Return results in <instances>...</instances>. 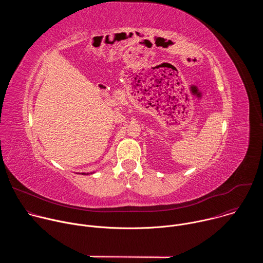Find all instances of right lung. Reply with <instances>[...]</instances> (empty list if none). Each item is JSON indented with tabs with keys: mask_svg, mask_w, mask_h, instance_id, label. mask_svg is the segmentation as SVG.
Wrapping results in <instances>:
<instances>
[{
	"mask_svg": "<svg viewBox=\"0 0 263 263\" xmlns=\"http://www.w3.org/2000/svg\"><path fill=\"white\" fill-rule=\"evenodd\" d=\"M86 175H88V174H86Z\"/></svg>",
	"mask_w": 263,
	"mask_h": 263,
	"instance_id": "add662e5",
	"label": "right lung"
}]
</instances>
